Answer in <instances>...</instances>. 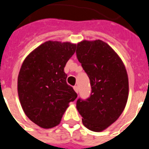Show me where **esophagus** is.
I'll use <instances>...</instances> for the list:
<instances>
[{"label":"esophagus","instance_id":"esophagus-1","mask_svg":"<svg viewBox=\"0 0 149 149\" xmlns=\"http://www.w3.org/2000/svg\"><path fill=\"white\" fill-rule=\"evenodd\" d=\"M73 89H74V91L76 93H78V92H79V88H78V86H75L74 87H73Z\"/></svg>","mask_w":149,"mask_h":149}]
</instances>
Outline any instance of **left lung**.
<instances>
[{
	"label": "left lung",
	"instance_id": "1",
	"mask_svg": "<svg viewBox=\"0 0 149 149\" xmlns=\"http://www.w3.org/2000/svg\"><path fill=\"white\" fill-rule=\"evenodd\" d=\"M77 56L92 88L88 99H78L77 108L85 127L93 132H103L125 110L129 93L127 70L117 52L100 39L79 42Z\"/></svg>",
	"mask_w": 149,
	"mask_h": 149
}]
</instances>
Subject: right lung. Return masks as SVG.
<instances>
[{"label":"right lung","mask_w":149,"mask_h":149,"mask_svg":"<svg viewBox=\"0 0 149 149\" xmlns=\"http://www.w3.org/2000/svg\"><path fill=\"white\" fill-rule=\"evenodd\" d=\"M77 44L47 41L27 56L17 77V93L24 113L36 125L49 129L60 123L70 103L77 97L66 84L64 67Z\"/></svg>","instance_id":"add662e5"}]
</instances>
